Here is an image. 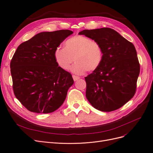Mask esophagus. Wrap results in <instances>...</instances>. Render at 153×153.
I'll return each instance as SVG.
<instances>
[{
	"label": "esophagus",
	"mask_w": 153,
	"mask_h": 153,
	"mask_svg": "<svg viewBox=\"0 0 153 153\" xmlns=\"http://www.w3.org/2000/svg\"><path fill=\"white\" fill-rule=\"evenodd\" d=\"M72 78H73V79H74V81H77L78 79H80V77H79V76H74V75L72 76Z\"/></svg>",
	"instance_id": "1"
}]
</instances>
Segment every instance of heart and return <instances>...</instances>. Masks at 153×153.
<instances>
[{
	"instance_id": "obj_1",
	"label": "heart",
	"mask_w": 153,
	"mask_h": 153,
	"mask_svg": "<svg viewBox=\"0 0 153 153\" xmlns=\"http://www.w3.org/2000/svg\"><path fill=\"white\" fill-rule=\"evenodd\" d=\"M54 57L58 65L64 70L70 68L74 59L71 71L82 74L86 71L91 72L98 68L103 58V51L99 42L84 35H76L66 40L64 48H56Z\"/></svg>"
}]
</instances>
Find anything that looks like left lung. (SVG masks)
Instances as JSON below:
<instances>
[{"instance_id": "1", "label": "left lung", "mask_w": 153, "mask_h": 153, "mask_svg": "<svg viewBox=\"0 0 153 153\" xmlns=\"http://www.w3.org/2000/svg\"><path fill=\"white\" fill-rule=\"evenodd\" d=\"M79 34L99 42L103 51L100 66L85 77L88 101L102 111L120 108L136 92L140 66L134 46L110 28L84 30Z\"/></svg>"}]
</instances>
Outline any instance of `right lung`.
I'll use <instances>...</instances> for the list:
<instances>
[{"instance_id":"add662e5","label":"right lung","mask_w":153,"mask_h":153,"mask_svg":"<svg viewBox=\"0 0 153 153\" xmlns=\"http://www.w3.org/2000/svg\"><path fill=\"white\" fill-rule=\"evenodd\" d=\"M73 32H41L20 44L10 62L13 92L27 109L37 114L59 108L74 84L69 72L56 63V48Z\"/></svg>"}]
</instances>
